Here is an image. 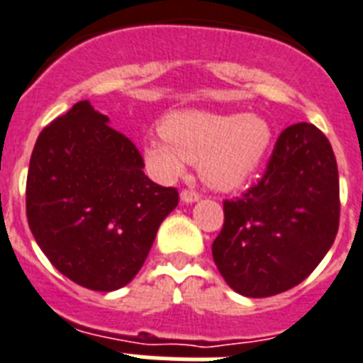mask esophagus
<instances>
[{"mask_svg": "<svg viewBox=\"0 0 363 363\" xmlns=\"http://www.w3.org/2000/svg\"><path fill=\"white\" fill-rule=\"evenodd\" d=\"M199 194L194 190H182L181 191V203H184V205H191V203H196V201H199Z\"/></svg>", "mask_w": 363, "mask_h": 363, "instance_id": "1", "label": "esophagus"}]
</instances>
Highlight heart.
Segmentation results:
<instances>
[{
  "mask_svg": "<svg viewBox=\"0 0 363 363\" xmlns=\"http://www.w3.org/2000/svg\"><path fill=\"white\" fill-rule=\"evenodd\" d=\"M162 138L149 140L144 157L149 173L172 182L186 162H199L201 177L218 190H234L262 166L273 142V129L258 114H216L182 111L166 116Z\"/></svg>",
  "mask_w": 363,
  "mask_h": 363,
  "instance_id": "1",
  "label": "heart"
}]
</instances>
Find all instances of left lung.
<instances>
[{"instance_id": "1", "label": "left lung", "mask_w": 363, "mask_h": 363, "mask_svg": "<svg viewBox=\"0 0 363 363\" xmlns=\"http://www.w3.org/2000/svg\"><path fill=\"white\" fill-rule=\"evenodd\" d=\"M223 212L212 257L236 294L258 299L303 282L340 225L337 164L327 136L312 123L282 130L260 182L225 201Z\"/></svg>"}]
</instances>
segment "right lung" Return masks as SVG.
Returning a JSON list of instances; mask_svg holds the SVG:
<instances>
[{"mask_svg":"<svg viewBox=\"0 0 363 363\" xmlns=\"http://www.w3.org/2000/svg\"><path fill=\"white\" fill-rule=\"evenodd\" d=\"M88 101L40 133L27 173V221L38 247L64 277L94 291L129 284L157 230L179 205L158 186L127 136Z\"/></svg>","mask_w":363,"mask_h":363,"instance_id":"1","label":"right lung"}]
</instances>
